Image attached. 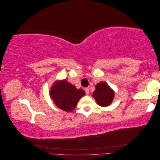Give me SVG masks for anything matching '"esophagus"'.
Segmentation results:
<instances>
[{
    "instance_id": "obj_1",
    "label": "esophagus",
    "mask_w": 160,
    "mask_h": 160,
    "mask_svg": "<svg viewBox=\"0 0 160 160\" xmlns=\"http://www.w3.org/2000/svg\"><path fill=\"white\" fill-rule=\"evenodd\" d=\"M85 93H86V94H89V88H85Z\"/></svg>"
}]
</instances>
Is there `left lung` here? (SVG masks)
Returning <instances> with one entry per match:
<instances>
[{
    "instance_id": "obj_1",
    "label": "left lung",
    "mask_w": 160,
    "mask_h": 160,
    "mask_svg": "<svg viewBox=\"0 0 160 160\" xmlns=\"http://www.w3.org/2000/svg\"><path fill=\"white\" fill-rule=\"evenodd\" d=\"M115 96V91L108 84L101 81L95 85V90L93 93V97L97 103L101 107H108L112 103Z\"/></svg>"
}]
</instances>
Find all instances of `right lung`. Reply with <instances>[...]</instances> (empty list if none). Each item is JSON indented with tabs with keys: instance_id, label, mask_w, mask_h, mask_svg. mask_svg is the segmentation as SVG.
<instances>
[{
	"instance_id": "1",
	"label": "right lung",
	"mask_w": 160,
	"mask_h": 160,
	"mask_svg": "<svg viewBox=\"0 0 160 160\" xmlns=\"http://www.w3.org/2000/svg\"><path fill=\"white\" fill-rule=\"evenodd\" d=\"M49 95L58 108L66 112L73 111L79 100L85 95L81 89H77L69 82L57 80L51 86Z\"/></svg>"
}]
</instances>
